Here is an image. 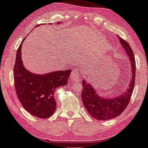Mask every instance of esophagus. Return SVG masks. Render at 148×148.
<instances>
[{
  "mask_svg": "<svg viewBox=\"0 0 148 148\" xmlns=\"http://www.w3.org/2000/svg\"><path fill=\"white\" fill-rule=\"evenodd\" d=\"M79 77H80V74H79L78 71L77 69H75L73 71V72L71 73V78L73 79V80H78Z\"/></svg>",
  "mask_w": 148,
  "mask_h": 148,
  "instance_id": "esophagus-1",
  "label": "esophagus"
}]
</instances>
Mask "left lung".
Listing matches in <instances>:
<instances>
[{
    "label": "left lung",
    "mask_w": 148,
    "mask_h": 148,
    "mask_svg": "<svg viewBox=\"0 0 148 148\" xmlns=\"http://www.w3.org/2000/svg\"><path fill=\"white\" fill-rule=\"evenodd\" d=\"M118 38L126 54L129 57V62L131 64V80L125 92L114 98L106 99L99 96L90 84L82 80L83 88L81 94L82 102L87 112L97 120H109L120 115L129 103L136 83V59L133 50L129 44L124 39L119 36Z\"/></svg>",
    "instance_id": "left-lung-1"
}]
</instances>
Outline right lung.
<instances>
[{"label":"right lung","mask_w":148,"mask_h":148,"mask_svg":"<svg viewBox=\"0 0 148 148\" xmlns=\"http://www.w3.org/2000/svg\"><path fill=\"white\" fill-rule=\"evenodd\" d=\"M23 39L17 49L14 66L15 92L22 105L31 115L47 119L55 112L56 88L67 85L71 70L56 71L44 75L34 74L23 65L21 48Z\"/></svg>","instance_id":"add662e5"}]
</instances>
